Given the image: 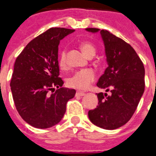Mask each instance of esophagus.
I'll use <instances>...</instances> for the list:
<instances>
[{"instance_id": "1", "label": "esophagus", "mask_w": 156, "mask_h": 156, "mask_svg": "<svg viewBox=\"0 0 156 156\" xmlns=\"http://www.w3.org/2000/svg\"><path fill=\"white\" fill-rule=\"evenodd\" d=\"M85 95V93H83V92H79V91H78L77 93H76V96H79V97H83V96Z\"/></svg>"}]
</instances>
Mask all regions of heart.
<instances>
[{"label":"heart","mask_w":156,"mask_h":156,"mask_svg":"<svg viewBox=\"0 0 156 156\" xmlns=\"http://www.w3.org/2000/svg\"><path fill=\"white\" fill-rule=\"evenodd\" d=\"M80 48L85 55L88 58H93L97 53V49L91 43L83 42L80 44ZM58 64L62 69L66 66V52L65 50L61 51L58 57ZM96 78L95 72L93 69H87L76 71L67 79V83L69 87L76 89L85 90L89 87Z\"/></svg>","instance_id":"obj_1"}]
</instances>
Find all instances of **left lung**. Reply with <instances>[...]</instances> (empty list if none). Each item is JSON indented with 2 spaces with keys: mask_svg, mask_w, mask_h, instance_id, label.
Returning a JSON list of instances; mask_svg holds the SVG:
<instances>
[{
  "mask_svg": "<svg viewBox=\"0 0 156 156\" xmlns=\"http://www.w3.org/2000/svg\"><path fill=\"white\" fill-rule=\"evenodd\" d=\"M86 30L100 32L108 66L97 86L111 93H98V106L88 112V117L98 127L115 130L125 125L136 110L145 90V68L135 49L123 40L104 30Z\"/></svg>",
  "mask_w": 156,
  "mask_h": 156,
  "instance_id": "obj_1",
  "label": "left lung"
}]
</instances>
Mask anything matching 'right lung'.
Returning <instances> with one entry per match:
<instances>
[{
	"label": "right lung",
	"instance_id": "1",
	"mask_svg": "<svg viewBox=\"0 0 156 156\" xmlns=\"http://www.w3.org/2000/svg\"><path fill=\"white\" fill-rule=\"evenodd\" d=\"M73 31L49 29L31 40L16 60L10 81L14 102L23 120L34 127L45 129L58 124L67 102L76 93L75 89L62 87L58 61L60 40Z\"/></svg>",
	"mask_w": 156,
	"mask_h": 156
}]
</instances>
